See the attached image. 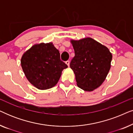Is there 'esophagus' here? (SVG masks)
<instances>
[{
  "label": "esophagus",
  "instance_id": "1",
  "mask_svg": "<svg viewBox=\"0 0 133 133\" xmlns=\"http://www.w3.org/2000/svg\"><path fill=\"white\" fill-rule=\"evenodd\" d=\"M65 63H66L67 65H68V66H70V61H66V62H65Z\"/></svg>",
  "mask_w": 133,
  "mask_h": 133
}]
</instances>
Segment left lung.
Returning a JSON list of instances; mask_svg holds the SVG:
<instances>
[{
    "label": "left lung",
    "instance_id": "8db88e82",
    "mask_svg": "<svg viewBox=\"0 0 133 133\" xmlns=\"http://www.w3.org/2000/svg\"><path fill=\"white\" fill-rule=\"evenodd\" d=\"M75 56L70 68L75 74L77 85L86 91L97 88L106 79L111 68L112 54L101 43L87 37L71 41Z\"/></svg>",
    "mask_w": 133,
    "mask_h": 133
}]
</instances>
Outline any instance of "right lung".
I'll use <instances>...</instances> for the list:
<instances>
[{"mask_svg":"<svg viewBox=\"0 0 133 133\" xmlns=\"http://www.w3.org/2000/svg\"><path fill=\"white\" fill-rule=\"evenodd\" d=\"M52 43L36 44L23 54L21 66L28 81L39 90L55 86L68 66Z\"/></svg>","mask_w":133,"mask_h":133,"instance_id":"1","label":"right lung"}]
</instances>
